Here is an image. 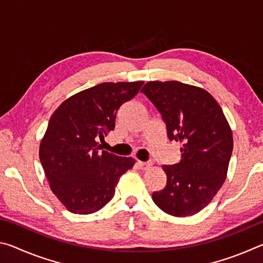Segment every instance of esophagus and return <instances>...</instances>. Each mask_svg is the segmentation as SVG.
<instances>
[{"label": "esophagus", "mask_w": 263, "mask_h": 263, "mask_svg": "<svg viewBox=\"0 0 263 263\" xmlns=\"http://www.w3.org/2000/svg\"><path fill=\"white\" fill-rule=\"evenodd\" d=\"M137 166L139 167L141 171H147V169L151 168V163L149 162H142V161H137Z\"/></svg>", "instance_id": "esophagus-1"}]
</instances>
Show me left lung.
<instances>
[{
  "mask_svg": "<svg viewBox=\"0 0 263 263\" xmlns=\"http://www.w3.org/2000/svg\"><path fill=\"white\" fill-rule=\"evenodd\" d=\"M161 114L168 138L180 141L179 163L162 169L166 186L154 191L163 212L188 217L203 210L224 184L233 149V136L213 96L201 87L179 81H149L141 89Z\"/></svg>",
  "mask_w": 263,
  "mask_h": 263,
  "instance_id": "left-lung-1",
  "label": "left lung"
}]
</instances>
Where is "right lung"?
Segmentation results:
<instances>
[{
    "instance_id": "add662e5",
    "label": "right lung",
    "mask_w": 263,
    "mask_h": 263,
    "mask_svg": "<svg viewBox=\"0 0 263 263\" xmlns=\"http://www.w3.org/2000/svg\"><path fill=\"white\" fill-rule=\"evenodd\" d=\"M144 81L104 82L62 102L51 116L39 159L52 193L68 211L89 215L115 195L119 179L136 160L101 151L97 138L114 130L116 116Z\"/></svg>"
}]
</instances>
